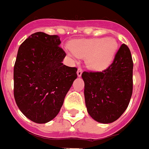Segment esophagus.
Returning <instances> with one entry per match:
<instances>
[{
	"label": "esophagus",
	"instance_id": "obj_1",
	"mask_svg": "<svg viewBox=\"0 0 149 149\" xmlns=\"http://www.w3.org/2000/svg\"><path fill=\"white\" fill-rule=\"evenodd\" d=\"M82 73H83V70H82L81 68H79L78 70H77V76H78L79 77H81Z\"/></svg>",
	"mask_w": 149,
	"mask_h": 149
}]
</instances>
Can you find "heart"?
Here are the masks:
<instances>
[{"instance_id":"1","label":"heart","mask_w":149,"mask_h":149,"mask_svg":"<svg viewBox=\"0 0 149 149\" xmlns=\"http://www.w3.org/2000/svg\"><path fill=\"white\" fill-rule=\"evenodd\" d=\"M117 48L116 40L111 37L79 40L72 43V49H67V54L74 61L78 58L86 59L89 69L102 70L110 65Z\"/></svg>"}]
</instances>
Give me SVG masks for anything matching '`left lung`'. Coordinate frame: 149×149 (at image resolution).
<instances>
[{"instance_id": "obj_1", "label": "left lung", "mask_w": 149, "mask_h": 149, "mask_svg": "<svg viewBox=\"0 0 149 149\" xmlns=\"http://www.w3.org/2000/svg\"><path fill=\"white\" fill-rule=\"evenodd\" d=\"M131 52L122 44L112 63L102 72H83L86 106L98 123H111L123 114L131 100L133 80Z\"/></svg>"}]
</instances>
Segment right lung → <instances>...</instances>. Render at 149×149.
<instances>
[{
  "label": "right lung",
  "instance_id": "obj_1",
  "mask_svg": "<svg viewBox=\"0 0 149 149\" xmlns=\"http://www.w3.org/2000/svg\"><path fill=\"white\" fill-rule=\"evenodd\" d=\"M57 35L31 34L18 49L14 67V95L23 114L36 123H47L60 112L77 78L76 67L63 63L66 53Z\"/></svg>",
  "mask_w": 149,
  "mask_h": 149
}]
</instances>
